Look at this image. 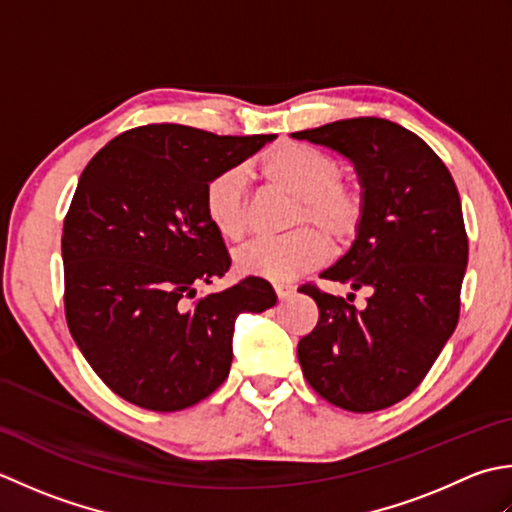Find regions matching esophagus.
Instances as JSON below:
<instances>
[{
  "instance_id": "esophagus-1",
  "label": "esophagus",
  "mask_w": 512,
  "mask_h": 512,
  "mask_svg": "<svg viewBox=\"0 0 512 512\" xmlns=\"http://www.w3.org/2000/svg\"><path fill=\"white\" fill-rule=\"evenodd\" d=\"M274 291H276L278 300H287L291 294H294L296 287H294V285H287V283H276V285H274Z\"/></svg>"
}]
</instances>
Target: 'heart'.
Instances as JSON below:
<instances>
[{
	"label": "heart",
	"instance_id": "obj_1",
	"mask_svg": "<svg viewBox=\"0 0 512 512\" xmlns=\"http://www.w3.org/2000/svg\"><path fill=\"white\" fill-rule=\"evenodd\" d=\"M269 187L296 198L289 225L298 227L280 238H260L236 252V267L247 276L287 283L327 260L329 241L349 247L356 241L367 203L356 185L344 183V165L314 145L287 141L276 145L260 163ZM205 218L225 241H241L247 232V192L241 170L212 176L203 192ZM311 224V228H300ZM320 228L321 235L313 227Z\"/></svg>",
	"mask_w": 512,
	"mask_h": 512
}]
</instances>
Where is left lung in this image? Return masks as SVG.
Returning a JSON list of instances; mask_svg holds the SVG:
<instances>
[{
	"instance_id": "1",
	"label": "left lung",
	"mask_w": 512,
	"mask_h": 512,
	"mask_svg": "<svg viewBox=\"0 0 512 512\" xmlns=\"http://www.w3.org/2000/svg\"><path fill=\"white\" fill-rule=\"evenodd\" d=\"M356 165L367 214L351 249L320 278L367 289L353 296L302 285L318 325L298 342L302 373L320 398L353 413L411 395L460 318L468 236L460 194L440 156L402 125L358 117L294 132Z\"/></svg>"
}]
</instances>
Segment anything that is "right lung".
<instances>
[{
  "instance_id": "add662e5",
  "label": "right lung",
  "mask_w": 512,
  "mask_h": 512,
  "mask_svg": "<svg viewBox=\"0 0 512 512\" xmlns=\"http://www.w3.org/2000/svg\"><path fill=\"white\" fill-rule=\"evenodd\" d=\"M274 139L148 123L81 172L61 236L66 322L119 398L159 413L205 400L232 367L236 316L276 305L256 276L196 298L232 265L205 218V185Z\"/></svg>"
}]
</instances>
